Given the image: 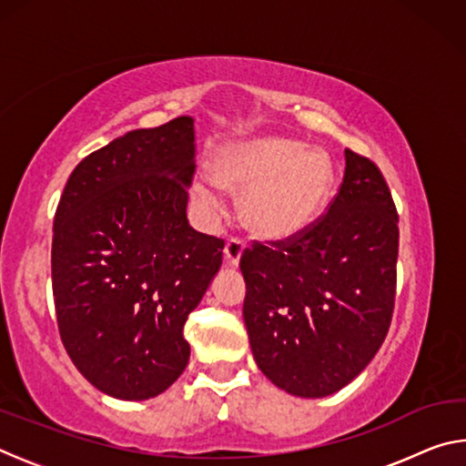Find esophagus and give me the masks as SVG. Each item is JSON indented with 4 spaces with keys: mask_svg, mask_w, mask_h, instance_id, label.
<instances>
[{
    "mask_svg": "<svg viewBox=\"0 0 466 466\" xmlns=\"http://www.w3.org/2000/svg\"><path fill=\"white\" fill-rule=\"evenodd\" d=\"M242 252H244V244H242V240H236V238L228 240L226 248H224V261H226V265H230V267H238Z\"/></svg>",
    "mask_w": 466,
    "mask_h": 466,
    "instance_id": "obj_1",
    "label": "esophagus"
}]
</instances>
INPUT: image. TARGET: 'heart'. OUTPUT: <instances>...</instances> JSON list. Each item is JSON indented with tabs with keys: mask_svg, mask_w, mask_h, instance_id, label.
<instances>
[{
	"mask_svg": "<svg viewBox=\"0 0 466 466\" xmlns=\"http://www.w3.org/2000/svg\"><path fill=\"white\" fill-rule=\"evenodd\" d=\"M209 175L191 187L197 208L218 218L224 193L242 195V224L265 242H291L312 230L335 183L327 152L273 136L224 146L211 157Z\"/></svg>",
	"mask_w": 466,
	"mask_h": 466,
	"instance_id": "b5f03b06",
	"label": "heart"
}]
</instances>
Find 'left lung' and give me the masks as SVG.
Returning <instances> with one entry per match:
<instances>
[{
  "mask_svg": "<svg viewBox=\"0 0 466 466\" xmlns=\"http://www.w3.org/2000/svg\"><path fill=\"white\" fill-rule=\"evenodd\" d=\"M397 224L380 170L345 149L327 216L296 240L244 250V325L252 358L278 389L329 397L372 361L392 317Z\"/></svg>",
  "mask_w": 466,
  "mask_h": 466,
  "instance_id": "left-lung-1",
  "label": "left lung"
}]
</instances>
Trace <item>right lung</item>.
Here are the masks:
<instances>
[{"label":"right lung","instance_id":"obj_1","mask_svg":"<svg viewBox=\"0 0 466 466\" xmlns=\"http://www.w3.org/2000/svg\"><path fill=\"white\" fill-rule=\"evenodd\" d=\"M195 119L136 129L77 164L53 224L61 341L94 389L146 400L185 372L187 317L224 242L188 226Z\"/></svg>","mask_w":466,"mask_h":466}]
</instances>
